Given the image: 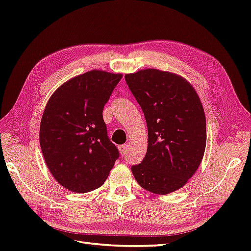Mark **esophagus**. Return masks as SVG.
I'll return each mask as SVG.
<instances>
[{"label":"esophagus","instance_id":"esophagus-1","mask_svg":"<svg viewBox=\"0 0 251 251\" xmlns=\"http://www.w3.org/2000/svg\"><path fill=\"white\" fill-rule=\"evenodd\" d=\"M118 149H119V151H120L121 155H126V151H127V146H126V144H123V146H119Z\"/></svg>","mask_w":251,"mask_h":251}]
</instances>
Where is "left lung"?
<instances>
[{"label":"left lung","instance_id":"8db88e82","mask_svg":"<svg viewBox=\"0 0 251 251\" xmlns=\"http://www.w3.org/2000/svg\"><path fill=\"white\" fill-rule=\"evenodd\" d=\"M126 81L147 120L143 160L132 166L138 184L158 195L183 186L198 170L206 147L200 98L183 77L157 69L126 74Z\"/></svg>","mask_w":251,"mask_h":251}]
</instances>
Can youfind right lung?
<instances>
[{
    "instance_id": "add662e5",
    "label": "right lung",
    "mask_w": 251,
    "mask_h": 251,
    "mask_svg": "<svg viewBox=\"0 0 251 251\" xmlns=\"http://www.w3.org/2000/svg\"><path fill=\"white\" fill-rule=\"evenodd\" d=\"M121 77L89 71L63 83L47 102L41 149L52 176L69 191L83 194L101 186L119 157L102 110Z\"/></svg>"
}]
</instances>
